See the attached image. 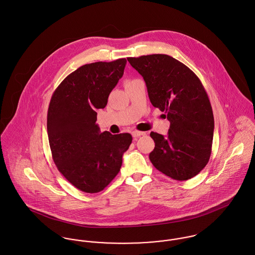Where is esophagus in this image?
<instances>
[{
	"label": "esophagus",
	"mask_w": 255,
	"mask_h": 255,
	"mask_svg": "<svg viewBox=\"0 0 255 255\" xmlns=\"http://www.w3.org/2000/svg\"><path fill=\"white\" fill-rule=\"evenodd\" d=\"M131 134H132V136H133L134 138H137V137H139V136H141V135H145L146 132H144V131H138V130H133V131L131 132Z\"/></svg>",
	"instance_id": "esophagus-1"
}]
</instances>
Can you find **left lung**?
<instances>
[{"label": "left lung", "instance_id": "left-lung-1", "mask_svg": "<svg viewBox=\"0 0 255 255\" xmlns=\"http://www.w3.org/2000/svg\"><path fill=\"white\" fill-rule=\"evenodd\" d=\"M142 75L152 105L170 122L166 136L151 131L153 166L166 176L186 181L206 166L211 155L214 117L208 95L196 74L171 56L128 58Z\"/></svg>", "mask_w": 255, "mask_h": 255}]
</instances>
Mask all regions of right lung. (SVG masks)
Here are the masks:
<instances>
[{
	"mask_svg": "<svg viewBox=\"0 0 255 255\" xmlns=\"http://www.w3.org/2000/svg\"><path fill=\"white\" fill-rule=\"evenodd\" d=\"M126 59L84 65L69 74L52 95L47 132L60 173L81 191L103 190L120 172L129 133L100 132L97 110L104 109L122 78Z\"/></svg>",
	"mask_w": 255,
	"mask_h": 255,
	"instance_id": "add662e5",
	"label": "right lung"
}]
</instances>
